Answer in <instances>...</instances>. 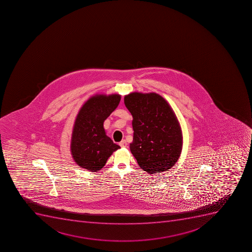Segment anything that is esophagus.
Instances as JSON below:
<instances>
[{"label":"esophagus","mask_w":252,"mask_h":252,"mask_svg":"<svg viewBox=\"0 0 252 252\" xmlns=\"http://www.w3.org/2000/svg\"><path fill=\"white\" fill-rule=\"evenodd\" d=\"M120 146L122 147V148L127 146V142H126V140H121V142H120Z\"/></svg>","instance_id":"obj_1"}]
</instances>
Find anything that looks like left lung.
Wrapping results in <instances>:
<instances>
[{"label":"left lung","instance_id":"8db88e82","mask_svg":"<svg viewBox=\"0 0 252 252\" xmlns=\"http://www.w3.org/2000/svg\"><path fill=\"white\" fill-rule=\"evenodd\" d=\"M125 104L133 118L130 151L139 166L149 174L170 169L182 154L183 136L169 103L155 92H131Z\"/></svg>","mask_w":252,"mask_h":252}]
</instances>
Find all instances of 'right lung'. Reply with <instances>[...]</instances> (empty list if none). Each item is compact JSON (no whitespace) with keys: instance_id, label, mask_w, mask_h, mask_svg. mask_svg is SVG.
<instances>
[{"instance_id":"add662e5","label":"right lung","mask_w":252,"mask_h":252,"mask_svg":"<svg viewBox=\"0 0 252 252\" xmlns=\"http://www.w3.org/2000/svg\"><path fill=\"white\" fill-rule=\"evenodd\" d=\"M119 94H96L88 98L79 110L73 126L70 154L78 165L98 172L121 147L106 135L103 123L118 107Z\"/></svg>"}]
</instances>
